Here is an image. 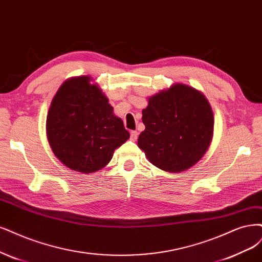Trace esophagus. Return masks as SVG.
I'll return each mask as SVG.
<instances>
[{
	"label": "esophagus",
	"instance_id": "esophagus-1",
	"mask_svg": "<svg viewBox=\"0 0 262 262\" xmlns=\"http://www.w3.org/2000/svg\"><path fill=\"white\" fill-rule=\"evenodd\" d=\"M138 135H139V133H138L137 131H131V132H130V139H131L132 141H137Z\"/></svg>",
	"mask_w": 262,
	"mask_h": 262
}]
</instances>
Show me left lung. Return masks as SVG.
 <instances>
[{
    "mask_svg": "<svg viewBox=\"0 0 262 262\" xmlns=\"http://www.w3.org/2000/svg\"><path fill=\"white\" fill-rule=\"evenodd\" d=\"M142 111L145 124L138 146L157 168L179 173L193 167L208 149L213 137V113L200 91L173 83L147 98Z\"/></svg>",
    "mask_w": 262,
    "mask_h": 262,
    "instance_id": "8db88e82",
    "label": "left lung"
}]
</instances>
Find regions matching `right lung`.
Listing matches in <instances>:
<instances>
[{
  "label": "right lung",
  "instance_id": "obj_1",
  "mask_svg": "<svg viewBox=\"0 0 262 262\" xmlns=\"http://www.w3.org/2000/svg\"><path fill=\"white\" fill-rule=\"evenodd\" d=\"M90 76L67 79L51 102L47 135L67 168L92 173L110 164L116 148L130 138L102 89Z\"/></svg>",
  "mask_w": 262,
  "mask_h": 262
}]
</instances>
